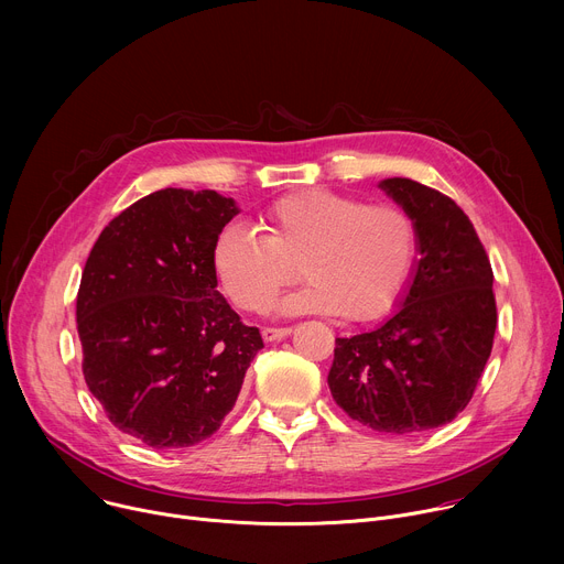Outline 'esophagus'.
I'll list each match as a JSON object with an SVG mask.
<instances>
[{
    "mask_svg": "<svg viewBox=\"0 0 564 564\" xmlns=\"http://www.w3.org/2000/svg\"><path fill=\"white\" fill-rule=\"evenodd\" d=\"M292 333V328H263L261 335L265 341H281Z\"/></svg>",
    "mask_w": 564,
    "mask_h": 564,
    "instance_id": "esophagus-1",
    "label": "esophagus"
}]
</instances>
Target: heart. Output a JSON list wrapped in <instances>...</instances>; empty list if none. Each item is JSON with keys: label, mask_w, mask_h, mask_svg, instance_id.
I'll return each instance as SVG.
<instances>
[{"label": "heart", "mask_w": 564, "mask_h": 564, "mask_svg": "<svg viewBox=\"0 0 564 564\" xmlns=\"http://www.w3.org/2000/svg\"><path fill=\"white\" fill-rule=\"evenodd\" d=\"M263 236L227 225L212 250L229 301L257 312L301 274L307 283L274 305L279 314L321 312L350 321L388 314L406 292L417 261V227L390 203L305 189L279 198L261 216Z\"/></svg>", "instance_id": "1"}]
</instances>
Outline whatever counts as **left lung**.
Returning <instances> with one entry per match:
<instances>
[{
	"label": "left lung",
	"instance_id": "8db88e82",
	"mask_svg": "<svg viewBox=\"0 0 564 564\" xmlns=\"http://www.w3.org/2000/svg\"><path fill=\"white\" fill-rule=\"evenodd\" d=\"M379 187L415 220L420 259L383 326L337 339L328 386L350 420L409 435L453 422L470 401L498 326L494 270L455 200L411 178Z\"/></svg>",
	"mask_w": 564,
	"mask_h": 564
}]
</instances>
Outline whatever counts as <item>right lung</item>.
Here are the masks:
<instances>
[{"label":"right lung","instance_id":"1","mask_svg":"<svg viewBox=\"0 0 564 564\" xmlns=\"http://www.w3.org/2000/svg\"><path fill=\"white\" fill-rule=\"evenodd\" d=\"M238 214L214 189H160L100 234L77 292L83 372L109 422L151 448L220 429L263 348L216 290L212 250Z\"/></svg>","mask_w":564,"mask_h":564}]
</instances>
